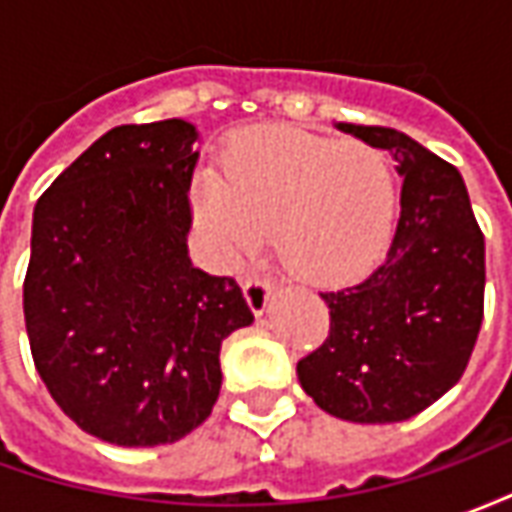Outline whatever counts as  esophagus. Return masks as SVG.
Masks as SVG:
<instances>
[{
  "mask_svg": "<svg viewBox=\"0 0 512 512\" xmlns=\"http://www.w3.org/2000/svg\"><path fill=\"white\" fill-rule=\"evenodd\" d=\"M271 288H274V285H271V279L260 277V274H252V277L244 279V296H246V301H249V307H252V312H255V315H260V312L268 307Z\"/></svg>",
  "mask_w": 512,
  "mask_h": 512,
  "instance_id": "obj_1",
  "label": "esophagus"
}]
</instances>
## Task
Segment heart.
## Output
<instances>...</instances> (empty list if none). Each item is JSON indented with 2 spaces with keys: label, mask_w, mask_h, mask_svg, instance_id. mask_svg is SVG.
<instances>
[{
  "label": "heart",
  "mask_w": 512,
  "mask_h": 512,
  "mask_svg": "<svg viewBox=\"0 0 512 512\" xmlns=\"http://www.w3.org/2000/svg\"><path fill=\"white\" fill-rule=\"evenodd\" d=\"M194 222L216 257L235 263L271 233L290 274L318 288L362 279L392 244L400 186L378 147L334 145L290 126L235 136L222 175L202 172Z\"/></svg>",
  "instance_id": "1"
}]
</instances>
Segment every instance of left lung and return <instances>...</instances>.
Segmentation results:
<instances>
[{"mask_svg":"<svg viewBox=\"0 0 512 512\" xmlns=\"http://www.w3.org/2000/svg\"><path fill=\"white\" fill-rule=\"evenodd\" d=\"M389 150L403 175L400 219L381 266L351 288L321 293L329 337L296 373L332 417L403 422L458 384L483 323L485 238L461 172L411 136L337 123Z\"/></svg>","mask_w":512,"mask_h":512,"instance_id":"1","label":"left lung"}]
</instances>
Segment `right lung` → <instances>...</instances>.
Returning a JSON list of instances; mask_svg holds the SVG:
<instances>
[{
  "label": "right lung",
  "instance_id": "add662e5",
  "mask_svg": "<svg viewBox=\"0 0 512 512\" xmlns=\"http://www.w3.org/2000/svg\"><path fill=\"white\" fill-rule=\"evenodd\" d=\"M197 128L117 126L43 191L24 321L43 384L117 447L183 439L211 417L224 337L255 315L233 277L189 260Z\"/></svg>",
  "mask_w": 512,
  "mask_h": 512
}]
</instances>
